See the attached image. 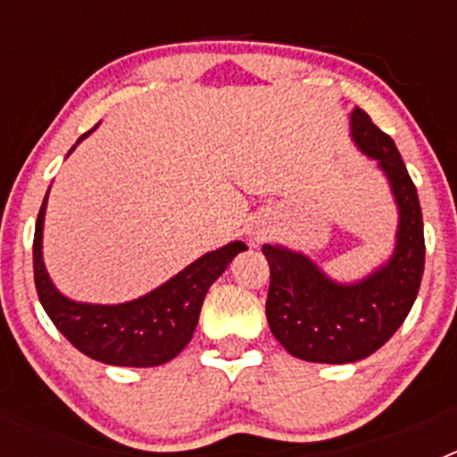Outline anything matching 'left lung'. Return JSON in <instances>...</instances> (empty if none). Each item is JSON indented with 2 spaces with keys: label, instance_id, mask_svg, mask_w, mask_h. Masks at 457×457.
Returning <instances> with one entry per match:
<instances>
[{
  "label": "left lung",
  "instance_id": "left-lung-1",
  "mask_svg": "<svg viewBox=\"0 0 457 457\" xmlns=\"http://www.w3.org/2000/svg\"><path fill=\"white\" fill-rule=\"evenodd\" d=\"M350 125L357 146L386 173L401 210L389 263L366 281L338 286L302 253L263 247L270 265L265 302L270 329L293 357L318 364H350L382 348L417 300L426 263L419 194L394 139L359 107Z\"/></svg>",
  "mask_w": 457,
  "mask_h": 457
}]
</instances>
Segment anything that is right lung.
<instances>
[{
  "mask_svg": "<svg viewBox=\"0 0 457 457\" xmlns=\"http://www.w3.org/2000/svg\"><path fill=\"white\" fill-rule=\"evenodd\" d=\"M88 135V132H87ZM87 135L79 137V141ZM72 151V148H71ZM47 194L40 205L34 233V281L38 300L54 327L87 357L112 366H160L179 357L192 341L201 304L215 278L240 252L242 242L210 252L194 261L167 284L135 302L116 306L78 304L52 286L43 265L40 237Z\"/></svg>",
  "mask_w": 457,
  "mask_h": 457,
  "instance_id": "right-lung-1",
  "label": "right lung"
}]
</instances>
